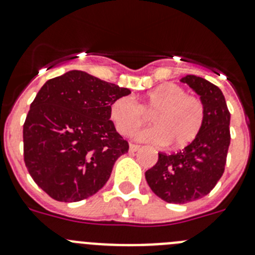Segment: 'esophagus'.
<instances>
[{
    "instance_id": "34e87169",
    "label": "esophagus",
    "mask_w": 255,
    "mask_h": 255,
    "mask_svg": "<svg viewBox=\"0 0 255 255\" xmlns=\"http://www.w3.org/2000/svg\"><path fill=\"white\" fill-rule=\"evenodd\" d=\"M139 149H140V147H139V145H136V144H130V145H129V150L131 153L138 152Z\"/></svg>"
}]
</instances>
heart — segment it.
I'll use <instances>...</instances> for the list:
<instances>
[{
	"label": "heart",
	"instance_id": "obj_1",
	"mask_svg": "<svg viewBox=\"0 0 255 255\" xmlns=\"http://www.w3.org/2000/svg\"><path fill=\"white\" fill-rule=\"evenodd\" d=\"M153 112L150 128L135 134L140 141L167 144L181 148L194 140L204 121V107L199 98L186 94L175 83H163L141 97L139 105L131 96H121L110 106V119L120 134L131 135Z\"/></svg>",
	"mask_w": 255,
	"mask_h": 255
}]
</instances>
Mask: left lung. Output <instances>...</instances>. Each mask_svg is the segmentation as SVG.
<instances>
[{
  "label": "left lung",
  "mask_w": 255,
  "mask_h": 255,
  "mask_svg": "<svg viewBox=\"0 0 255 255\" xmlns=\"http://www.w3.org/2000/svg\"><path fill=\"white\" fill-rule=\"evenodd\" d=\"M180 82L200 97L203 125L182 150L158 153V161L145 172V180L162 200L185 204L208 194L224 173L230 145V112L224 93L211 82L195 75H186Z\"/></svg>",
  "instance_id": "8db88e82"
}]
</instances>
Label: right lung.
Here are the masks:
<instances>
[{
  "label": "right lung",
  "mask_w": 255,
  "mask_h": 255,
  "mask_svg": "<svg viewBox=\"0 0 255 255\" xmlns=\"http://www.w3.org/2000/svg\"><path fill=\"white\" fill-rule=\"evenodd\" d=\"M130 93L80 70L40 88L22 128L24 161L49 197L79 202L105 186L116 159L129 150L110 120V106Z\"/></svg>",
  "instance_id": "obj_1"
}]
</instances>
